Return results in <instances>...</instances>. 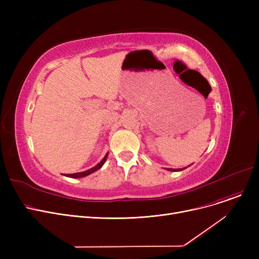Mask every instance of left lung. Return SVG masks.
Returning <instances> with one entry per match:
<instances>
[{
    "mask_svg": "<svg viewBox=\"0 0 259 259\" xmlns=\"http://www.w3.org/2000/svg\"><path fill=\"white\" fill-rule=\"evenodd\" d=\"M187 168V167H186ZM186 168H182V169H170V168H168L167 170L168 171H174V172H178V171H182V170H185Z\"/></svg>",
    "mask_w": 259,
    "mask_h": 259,
    "instance_id": "1",
    "label": "left lung"
}]
</instances>
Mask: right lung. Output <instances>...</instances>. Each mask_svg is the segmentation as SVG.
I'll list each match as a JSON object with an SVG mask.
<instances>
[{"label":"right lung","mask_w":259,"mask_h":259,"mask_svg":"<svg viewBox=\"0 0 259 259\" xmlns=\"http://www.w3.org/2000/svg\"><path fill=\"white\" fill-rule=\"evenodd\" d=\"M107 157H108V153L104 156V158L99 162V164L95 166V167H93V168H91V169H89V170H86V171H84V172H78V173H72V174H66L65 176H67V178H71V179H80V178H85V176H87V175H89V174H91V173H93V172H95L97 170H99V169H101L102 167H103V165L105 164V161H106V159H107Z\"/></svg>","instance_id":"right-lung-1"}]
</instances>
